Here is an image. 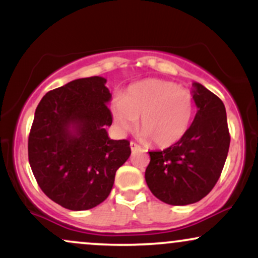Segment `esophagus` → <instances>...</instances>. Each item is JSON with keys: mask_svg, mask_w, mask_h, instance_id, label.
I'll use <instances>...</instances> for the list:
<instances>
[{"mask_svg": "<svg viewBox=\"0 0 258 258\" xmlns=\"http://www.w3.org/2000/svg\"><path fill=\"white\" fill-rule=\"evenodd\" d=\"M130 147H131L132 152H136V150L141 149V147H139L137 143H135V142H131V143H130Z\"/></svg>", "mask_w": 258, "mask_h": 258, "instance_id": "1", "label": "esophagus"}]
</instances>
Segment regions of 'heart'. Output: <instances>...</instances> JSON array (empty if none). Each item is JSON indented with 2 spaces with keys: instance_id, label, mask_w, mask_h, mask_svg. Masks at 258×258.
Here are the masks:
<instances>
[{
  "instance_id": "1",
  "label": "heart",
  "mask_w": 258,
  "mask_h": 258,
  "mask_svg": "<svg viewBox=\"0 0 258 258\" xmlns=\"http://www.w3.org/2000/svg\"><path fill=\"white\" fill-rule=\"evenodd\" d=\"M195 111L193 93L172 81L148 79L133 84L115 100L112 116L121 131L135 128L156 147L166 148L188 132Z\"/></svg>"
}]
</instances>
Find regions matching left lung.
<instances>
[{
	"label": "left lung",
	"mask_w": 258,
	"mask_h": 258,
	"mask_svg": "<svg viewBox=\"0 0 258 258\" xmlns=\"http://www.w3.org/2000/svg\"><path fill=\"white\" fill-rule=\"evenodd\" d=\"M198 106L186 135L173 146L149 152L146 182L159 200L170 205H189L206 197L220 178L230 135L223 102L194 82Z\"/></svg>",
	"instance_id": "8db88e82"
}]
</instances>
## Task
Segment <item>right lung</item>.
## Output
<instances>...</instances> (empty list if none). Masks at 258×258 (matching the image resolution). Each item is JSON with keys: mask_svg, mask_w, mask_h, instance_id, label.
<instances>
[{"mask_svg": "<svg viewBox=\"0 0 258 258\" xmlns=\"http://www.w3.org/2000/svg\"><path fill=\"white\" fill-rule=\"evenodd\" d=\"M100 76L78 79L47 92L35 111L29 162L49 199L73 211L99 205L115 173L131 155L127 139L108 137L111 94Z\"/></svg>", "mask_w": 258, "mask_h": 258, "instance_id": "add662e5", "label": "right lung"}]
</instances>
